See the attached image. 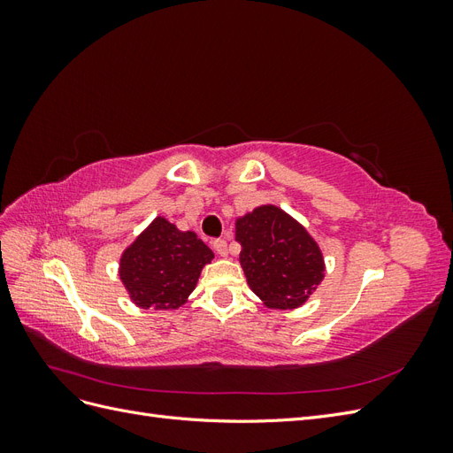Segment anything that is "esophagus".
<instances>
[{"label": "esophagus", "mask_w": 453, "mask_h": 453, "mask_svg": "<svg viewBox=\"0 0 453 453\" xmlns=\"http://www.w3.org/2000/svg\"><path fill=\"white\" fill-rule=\"evenodd\" d=\"M213 250L221 257H226L228 255V243H226V240H215L213 242Z\"/></svg>", "instance_id": "obj_1"}]
</instances>
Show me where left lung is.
Returning <instances> with one entry per match:
<instances>
[{"label":"left lung","instance_id":"obj_1","mask_svg":"<svg viewBox=\"0 0 453 453\" xmlns=\"http://www.w3.org/2000/svg\"><path fill=\"white\" fill-rule=\"evenodd\" d=\"M240 265L251 291L268 308L304 304L325 276L319 245L276 205H260L236 221Z\"/></svg>","mask_w":453,"mask_h":453}]
</instances>
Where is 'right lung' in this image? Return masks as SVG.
I'll return each instance as SVG.
<instances>
[{"instance_id":"add662e5","label":"right lung","mask_w":453,"mask_h":453,"mask_svg":"<svg viewBox=\"0 0 453 453\" xmlns=\"http://www.w3.org/2000/svg\"><path fill=\"white\" fill-rule=\"evenodd\" d=\"M213 251L195 232L157 217L120 257L119 276L135 306L177 310L195 291Z\"/></svg>"}]
</instances>
